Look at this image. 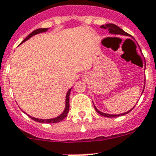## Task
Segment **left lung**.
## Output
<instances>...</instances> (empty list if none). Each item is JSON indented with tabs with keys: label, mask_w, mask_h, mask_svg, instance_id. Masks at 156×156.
I'll return each instance as SVG.
<instances>
[{
	"label": "left lung",
	"mask_w": 156,
	"mask_h": 156,
	"mask_svg": "<svg viewBox=\"0 0 156 156\" xmlns=\"http://www.w3.org/2000/svg\"><path fill=\"white\" fill-rule=\"evenodd\" d=\"M101 27H103V28H107V29L108 30V31H109V33L112 34V35H120V36H130V35H129V34H128L127 32H125L124 30L121 29V28H120L118 26H116V24H113V23H108V24H106L105 26L101 25ZM139 48H140V47H139ZM140 51H141L140 48ZM144 62H145V59H144ZM145 68H146V63L144 62V70H145ZM144 87H145V83L144 84V89H143L142 94H143V92H144ZM93 104H94V101H93ZM94 108H95V110H96L97 112L99 113V114L101 115V116H105V117H117V116H124V115L128 114L129 112H130L131 111L133 110V108L135 107L134 106L133 108H131L130 110L127 111L126 112H124V113H120V114H108V113H105V112H101V111L98 110V108H97V107L94 105Z\"/></svg>",
	"instance_id": "1"
}]
</instances>
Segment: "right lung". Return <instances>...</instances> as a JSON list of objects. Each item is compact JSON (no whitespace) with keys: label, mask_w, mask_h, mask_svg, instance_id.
Instances as JSON below:
<instances>
[{"label":"right lung","mask_w":156,"mask_h":156,"mask_svg":"<svg viewBox=\"0 0 156 156\" xmlns=\"http://www.w3.org/2000/svg\"><path fill=\"white\" fill-rule=\"evenodd\" d=\"M49 30V28H39V29H36L35 31H33L31 33H30L27 37L24 39V40L22 41L21 44L24 43L25 41H27V40H29L30 38L34 36L35 35H37V34L42 33V32H46V31H48ZM71 89L70 88V90H68L67 93L66 94V100H65V108H64L63 112L61 113L60 115H58V116H56V117H54V118H50V119H40V118H36V117H34V116H31L30 115H27V116H29L30 118L32 119L33 120L36 121V122L39 123H46V124H53V123H58L60 122L61 120H63L66 116H67V113L69 112V108H70V91H71ZM25 113V112H24Z\"/></svg>","instance_id":"1"}]
</instances>
